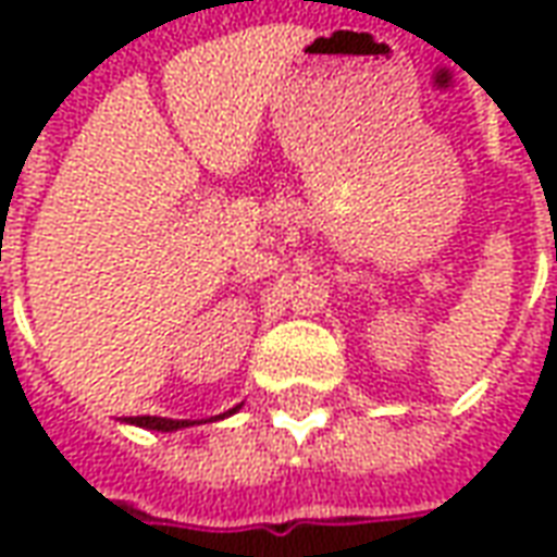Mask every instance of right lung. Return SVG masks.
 Returning <instances> with one entry per match:
<instances>
[{
  "mask_svg": "<svg viewBox=\"0 0 557 557\" xmlns=\"http://www.w3.org/2000/svg\"><path fill=\"white\" fill-rule=\"evenodd\" d=\"M242 409V406H235V409L223 411L218 418L211 420H223L235 414V411ZM125 423H134V426H143V430H154V432H175V430H187V426H196V423H202V420H172V418H127Z\"/></svg>",
  "mask_w": 557,
  "mask_h": 557,
  "instance_id": "obj_1",
  "label": "right lung"
}]
</instances>
